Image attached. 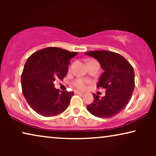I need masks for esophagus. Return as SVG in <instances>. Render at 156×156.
Instances as JSON below:
<instances>
[{"label": "esophagus", "instance_id": "obj_1", "mask_svg": "<svg viewBox=\"0 0 156 156\" xmlns=\"http://www.w3.org/2000/svg\"><path fill=\"white\" fill-rule=\"evenodd\" d=\"M74 94H84V93L82 91H74Z\"/></svg>", "mask_w": 156, "mask_h": 156}]
</instances>
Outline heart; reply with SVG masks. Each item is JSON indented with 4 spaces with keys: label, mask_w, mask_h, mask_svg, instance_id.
<instances>
[{
    "label": "heart",
    "mask_w": 156,
    "mask_h": 156,
    "mask_svg": "<svg viewBox=\"0 0 156 156\" xmlns=\"http://www.w3.org/2000/svg\"><path fill=\"white\" fill-rule=\"evenodd\" d=\"M93 59H89L88 62H89L92 61ZM89 82L86 80H84V79H76V80H74L73 82V85L76 88L79 89H85L87 88V85L88 84Z\"/></svg>",
    "instance_id": "heart-1"
}]
</instances>
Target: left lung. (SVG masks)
I'll return each instance as SVG.
<instances>
[{
	"label": "left lung",
	"instance_id": "1",
	"mask_svg": "<svg viewBox=\"0 0 156 156\" xmlns=\"http://www.w3.org/2000/svg\"><path fill=\"white\" fill-rule=\"evenodd\" d=\"M99 62L104 72L97 88L106 89V95L99 98L93 94L94 101L87 106L94 116L112 118L125 108L135 87V74L129 62L118 53L105 50L84 52Z\"/></svg>",
	"mask_w": 156,
	"mask_h": 156
}]
</instances>
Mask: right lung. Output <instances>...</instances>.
<instances>
[{"label":"right lung","instance_id":"right-lung-1","mask_svg":"<svg viewBox=\"0 0 156 156\" xmlns=\"http://www.w3.org/2000/svg\"><path fill=\"white\" fill-rule=\"evenodd\" d=\"M76 52L49 47L28 57L21 75L23 94L29 106L40 115L53 116L69 106L74 93L55 88L57 78L67 75L70 59Z\"/></svg>","mask_w":156,"mask_h":156}]
</instances>
